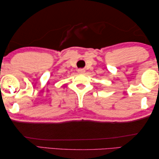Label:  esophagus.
I'll return each instance as SVG.
<instances>
[{
	"label": "esophagus",
	"instance_id": "esophagus-1",
	"mask_svg": "<svg viewBox=\"0 0 159 159\" xmlns=\"http://www.w3.org/2000/svg\"><path fill=\"white\" fill-rule=\"evenodd\" d=\"M78 72H79V73H84V69H78Z\"/></svg>",
	"mask_w": 159,
	"mask_h": 159
}]
</instances>
